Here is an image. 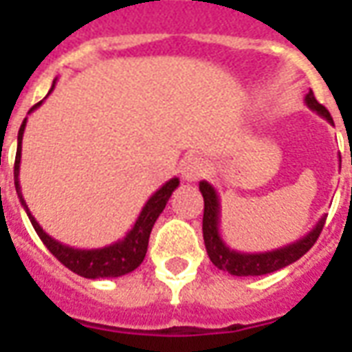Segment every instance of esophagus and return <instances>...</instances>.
Masks as SVG:
<instances>
[{"label": "esophagus", "mask_w": 352, "mask_h": 352, "mask_svg": "<svg viewBox=\"0 0 352 352\" xmlns=\"http://www.w3.org/2000/svg\"><path fill=\"white\" fill-rule=\"evenodd\" d=\"M207 173V162L204 158H188L181 166V175H183L184 181L188 183H194Z\"/></svg>", "instance_id": "obj_1"}]
</instances>
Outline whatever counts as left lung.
I'll list each match as a JSON object with an SVG mask.
<instances>
[{"mask_svg": "<svg viewBox=\"0 0 352 352\" xmlns=\"http://www.w3.org/2000/svg\"><path fill=\"white\" fill-rule=\"evenodd\" d=\"M305 105L311 111H315L317 115L326 118L330 124H333L328 109L315 100L311 90L305 96ZM199 192L204 196V241H206L207 254H209V260L219 270L228 272L230 275H237V277L265 275V273L277 272L280 267L292 264L296 260L302 258L303 254L315 245L320 232H322V226H324L326 214L320 217V221L313 226L311 232H307L305 236L300 237L294 243H288L285 247H279V249H273V251L267 252L234 251L224 243L221 230H219V224H221V199H219V194L214 190V186L211 183H207V181H201L199 183Z\"/></svg>", "mask_w": 352, "mask_h": 352, "instance_id": "1", "label": "left lung"}]
</instances>
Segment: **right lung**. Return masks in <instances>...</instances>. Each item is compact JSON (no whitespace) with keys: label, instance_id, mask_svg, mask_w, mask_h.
Masks as SVG:
<instances>
[{"label":"right lung","instance_id":"obj_1","mask_svg":"<svg viewBox=\"0 0 352 352\" xmlns=\"http://www.w3.org/2000/svg\"><path fill=\"white\" fill-rule=\"evenodd\" d=\"M54 85H56V80L52 82V88H54ZM52 88H50V92H52ZM41 103L43 101H39L37 105H34V107L30 109V113L35 111ZM26 120L28 118H24V122H22L19 130V145H16V158H14V188H16L20 204L24 207L28 219H30L32 226L37 232V236L41 237L45 247L65 267H69L73 273H77L80 277H87V279H113V277H120V275L133 272L145 260L151 230H153L156 219L164 211V207L168 204V199L171 198L173 190L179 186V179L177 177L169 179L168 183L162 184L160 188L154 192L151 198L146 199V204L141 209L135 224L131 226L130 232L122 239H118L115 243L105 245V247H100V249H77V247H69V245L60 243L58 239L49 236L39 226V222L35 221L34 214L30 213V209L26 206V199H24L22 190H20L19 175L20 160H22V138H24V130H26Z\"/></svg>","mask_w":352,"mask_h":352}]
</instances>
